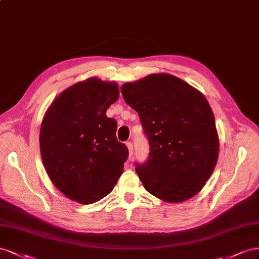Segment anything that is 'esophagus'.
I'll use <instances>...</instances> for the list:
<instances>
[{"label": "esophagus", "instance_id": "34e87169", "mask_svg": "<svg viewBox=\"0 0 259 259\" xmlns=\"http://www.w3.org/2000/svg\"><path fill=\"white\" fill-rule=\"evenodd\" d=\"M125 144H127V147H128V150H129V155L131 156V155L134 154V144H132L131 142H127Z\"/></svg>", "mask_w": 259, "mask_h": 259}]
</instances>
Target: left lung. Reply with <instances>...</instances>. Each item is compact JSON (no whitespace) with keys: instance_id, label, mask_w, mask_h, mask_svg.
Instances as JSON below:
<instances>
[{"instance_id":"left-lung-1","label":"left lung","mask_w":259,"mask_h":259,"mask_svg":"<svg viewBox=\"0 0 259 259\" xmlns=\"http://www.w3.org/2000/svg\"><path fill=\"white\" fill-rule=\"evenodd\" d=\"M124 102L136 109L150 144L149 157L136 162L147 192L178 203L205 186L218 158L215 117L204 95L168 73L121 85Z\"/></svg>"}]
</instances>
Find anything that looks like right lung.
<instances>
[{
	"instance_id": "1",
	"label": "right lung",
	"mask_w": 259,
	"mask_h": 259,
	"mask_svg": "<svg viewBox=\"0 0 259 259\" xmlns=\"http://www.w3.org/2000/svg\"><path fill=\"white\" fill-rule=\"evenodd\" d=\"M118 97L117 83L92 78L58 95L43 118L44 167L54 186L81 204L110 193L128 158L127 146L116 138L117 121L106 116Z\"/></svg>"
}]
</instances>
